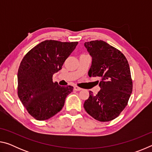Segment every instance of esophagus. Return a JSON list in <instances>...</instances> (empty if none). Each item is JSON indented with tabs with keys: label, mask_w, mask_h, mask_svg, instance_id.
Segmentation results:
<instances>
[{
	"label": "esophagus",
	"mask_w": 152,
	"mask_h": 152,
	"mask_svg": "<svg viewBox=\"0 0 152 152\" xmlns=\"http://www.w3.org/2000/svg\"><path fill=\"white\" fill-rule=\"evenodd\" d=\"M74 91H80L82 90L81 88H80V87H78V86H74Z\"/></svg>",
	"instance_id": "obj_1"
}]
</instances>
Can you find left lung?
Wrapping results in <instances>:
<instances>
[{
	"instance_id": "8db88e82",
	"label": "left lung",
	"mask_w": 152,
	"mask_h": 152,
	"mask_svg": "<svg viewBox=\"0 0 152 152\" xmlns=\"http://www.w3.org/2000/svg\"><path fill=\"white\" fill-rule=\"evenodd\" d=\"M92 61L90 76L101 78V90L90 91L84 103L86 111L97 121H109L117 118L127 105L133 82L127 58L117 48L102 40L85 42Z\"/></svg>"
}]
</instances>
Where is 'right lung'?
Instances as JSON below:
<instances>
[{
	"label": "right lung",
	"instance_id": "add662e5",
	"mask_svg": "<svg viewBox=\"0 0 152 152\" xmlns=\"http://www.w3.org/2000/svg\"><path fill=\"white\" fill-rule=\"evenodd\" d=\"M78 42L45 40L25 54L17 74V94L29 114L39 121L47 120L62 109L73 86L53 82V74L62 67Z\"/></svg>",
	"mask_w": 152,
	"mask_h": 152
}]
</instances>
